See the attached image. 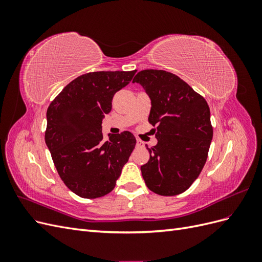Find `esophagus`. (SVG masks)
<instances>
[{
	"mask_svg": "<svg viewBox=\"0 0 262 262\" xmlns=\"http://www.w3.org/2000/svg\"><path fill=\"white\" fill-rule=\"evenodd\" d=\"M143 145H144L143 142H142V141L139 140V139H137V146H138V147H142Z\"/></svg>",
	"mask_w": 262,
	"mask_h": 262,
	"instance_id": "obj_1",
	"label": "esophagus"
}]
</instances>
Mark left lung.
Wrapping results in <instances>:
<instances>
[{"mask_svg": "<svg viewBox=\"0 0 262 262\" xmlns=\"http://www.w3.org/2000/svg\"><path fill=\"white\" fill-rule=\"evenodd\" d=\"M133 83L149 96L148 122L156 125L157 144L146 146L149 160L141 166L145 184L161 195L185 192L208 158L213 138L208 102L180 77L163 70L141 71Z\"/></svg>", "mask_w": 262, "mask_h": 262, "instance_id": "8db88e82", "label": "left lung"}]
</instances>
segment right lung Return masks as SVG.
I'll return each mask as SVG.
<instances>
[{"mask_svg": "<svg viewBox=\"0 0 262 262\" xmlns=\"http://www.w3.org/2000/svg\"><path fill=\"white\" fill-rule=\"evenodd\" d=\"M137 71H100L76 77L47 110L46 144L62 181L85 199L106 195L116 186L137 140L129 131L109 134L101 123L112 110L114 95Z\"/></svg>", "mask_w": 262, "mask_h": 262, "instance_id": "1", "label": "right lung"}]
</instances>
